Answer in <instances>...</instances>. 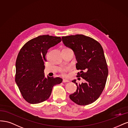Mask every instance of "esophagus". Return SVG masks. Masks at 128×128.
Masks as SVG:
<instances>
[{"label":"esophagus","instance_id":"34e87169","mask_svg":"<svg viewBox=\"0 0 128 128\" xmlns=\"http://www.w3.org/2000/svg\"><path fill=\"white\" fill-rule=\"evenodd\" d=\"M69 80H66V79H63V83H67V82H69Z\"/></svg>","mask_w":128,"mask_h":128}]
</instances>
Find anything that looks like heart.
Here are the masks:
<instances>
[{"label": "heart", "instance_id": "b5f03b06", "mask_svg": "<svg viewBox=\"0 0 128 128\" xmlns=\"http://www.w3.org/2000/svg\"><path fill=\"white\" fill-rule=\"evenodd\" d=\"M64 49H69V50H71V49H70V48H65ZM67 70H68V68H64V69L60 70V72L62 73V74L64 76H65L66 75V72L67 71Z\"/></svg>", "mask_w": 128, "mask_h": 128}]
</instances>
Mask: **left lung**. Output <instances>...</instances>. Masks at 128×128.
Masks as SVG:
<instances>
[{"label": "left lung", "instance_id": "obj_1", "mask_svg": "<svg viewBox=\"0 0 128 128\" xmlns=\"http://www.w3.org/2000/svg\"><path fill=\"white\" fill-rule=\"evenodd\" d=\"M65 46L72 49L77 60L76 68L84 82L78 84L76 92L70 98L79 105H87L95 102L104 90L108 76V68L104 50L97 41L83 34L62 36Z\"/></svg>", "mask_w": 128, "mask_h": 128}]
</instances>
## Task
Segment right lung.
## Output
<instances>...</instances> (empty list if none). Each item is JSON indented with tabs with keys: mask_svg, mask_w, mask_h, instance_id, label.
<instances>
[{
	"mask_svg": "<svg viewBox=\"0 0 128 128\" xmlns=\"http://www.w3.org/2000/svg\"><path fill=\"white\" fill-rule=\"evenodd\" d=\"M61 41L60 36H40L28 42L18 52L15 82L22 97L30 104H38L48 100L53 86L62 82L60 78H45L44 74L47 50Z\"/></svg>",
	"mask_w": 128,
	"mask_h": 128,
	"instance_id": "obj_1",
	"label": "right lung"
}]
</instances>
